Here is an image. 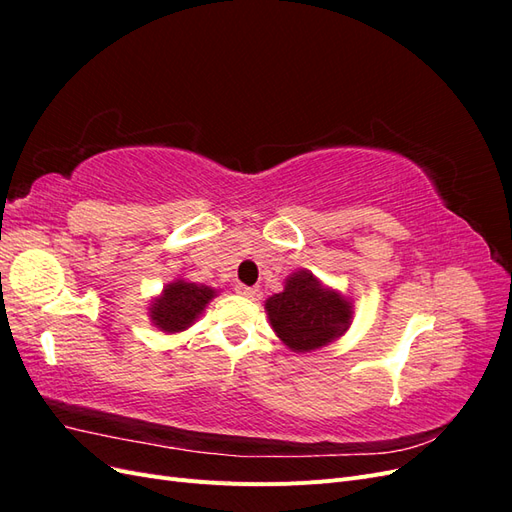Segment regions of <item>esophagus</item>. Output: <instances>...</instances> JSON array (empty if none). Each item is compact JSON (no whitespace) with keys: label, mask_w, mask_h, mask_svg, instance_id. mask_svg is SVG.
<instances>
[{"label":"esophagus","mask_w":512,"mask_h":512,"mask_svg":"<svg viewBox=\"0 0 512 512\" xmlns=\"http://www.w3.org/2000/svg\"><path fill=\"white\" fill-rule=\"evenodd\" d=\"M235 292H237V294H241V297H247V299H254V297H258V288L245 286V284H237V286H235Z\"/></svg>","instance_id":"34e87169"}]
</instances>
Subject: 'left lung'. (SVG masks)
<instances>
[{"label":"left lung","mask_w":512,"mask_h":512,"mask_svg":"<svg viewBox=\"0 0 512 512\" xmlns=\"http://www.w3.org/2000/svg\"><path fill=\"white\" fill-rule=\"evenodd\" d=\"M271 327L294 352H312L344 335L352 322V305L342 294L324 288L309 271L292 273L284 292L267 299Z\"/></svg>","instance_id":"left-lung-1"}]
</instances>
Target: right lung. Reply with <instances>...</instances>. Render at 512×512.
<instances>
[{
    "label": "right lung",
    "instance_id": "1",
    "mask_svg": "<svg viewBox=\"0 0 512 512\" xmlns=\"http://www.w3.org/2000/svg\"><path fill=\"white\" fill-rule=\"evenodd\" d=\"M215 297V290L209 286L177 280L168 284L162 297L151 303V322L164 333H179L203 314L205 305Z\"/></svg>",
    "mask_w": 512,
    "mask_h": 512
}]
</instances>
